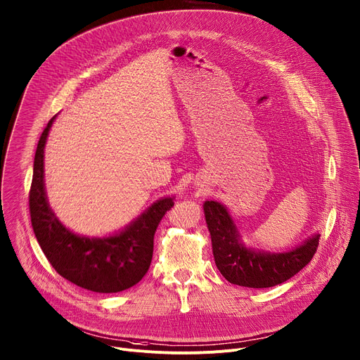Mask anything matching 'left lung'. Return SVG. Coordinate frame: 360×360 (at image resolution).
Returning <instances> with one entry per match:
<instances>
[{
  "mask_svg": "<svg viewBox=\"0 0 360 360\" xmlns=\"http://www.w3.org/2000/svg\"><path fill=\"white\" fill-rule=\"evenodd\" d=\"M205 221L211 234L215 265L234 285L248 288H269L298 274L313 259L320 234L288 252L271 253L246 248L227 208L217 201L204 202Z\"/></svg>",
  "mask_w": 360,
  "mask_h": 360,
  "instance_id": "8db88e82",
  "label": "left lung"
}]
</instances>
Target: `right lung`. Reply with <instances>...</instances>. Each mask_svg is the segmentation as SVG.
I'll list each match as a JSON object with an SVG mask.
<instances>
[{"label":"right lung","instance_id":"add662e5","mask_svg":"<svg viewBox=\"0 0 360 360\" xmlns=\"http://www.w3.org/2000/svg\"><path fill=\"white\" fill-rule=\"evenodd\" d=\"M43 130L34 156L29 207L37 242L55 271L81 288L112 294L131 288L149 271L155 231L166 211L167 197L152 204L123 231L108 237H84L66 229L49 207L44 191V145L53 120Z\"/></svg>","mask_w":360,"mask_h":360}]
</instances>
